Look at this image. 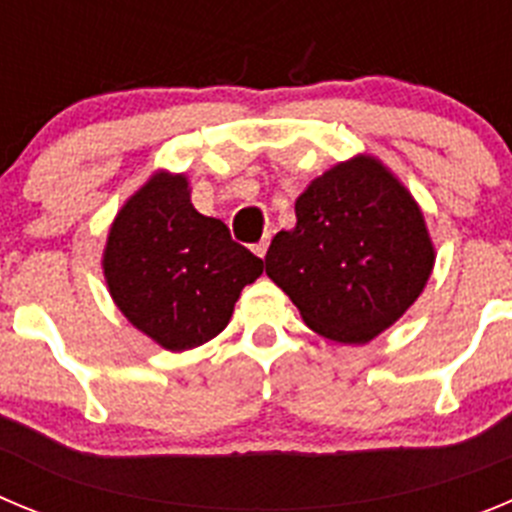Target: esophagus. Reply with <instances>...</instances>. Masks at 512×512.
<instances>
[{"instance_id":"esophagus-1","label":"esophagus","mask_w":512,"mask_h":512,"mask_svg":"<svg viewBox=\"0 0 512 512\" xmlns=\"http://www.w3.org/2000/svg\"><path fill=\"white\" fill-rule=\"evenodd\" d=\"M267 247H270V237H262L260 242H257V245H252V252H255L257 257H265Z\"/></svg>"}]
</instances>
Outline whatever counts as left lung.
I'll return each instance as SVG.
<instances>
[{"label": "left lung", "instance_id": "obj_1", "mask_svg": "<svg viewBox=\"0 0 512 512\" xmlns=\"http://www.w3.org/2000/svg\"><path fill=\"white\" fill-rule=\"evenodd\" d=\"M434 260L411 191L380 160L357 155L308 183L296 227L270 242L265 273L308 329L367 344L416 303Z\"/></svg>", "mask_w": 512, "mask_h": 512}]
</instances>
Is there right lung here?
<instances>
[{
	"label": "right lung",
	"instance_id": "add662e5",
	"mask_svg": "<svg viewBox=\"0 0 512 512\" xmlns=\"http://www.w3.org/2000/svg\"><path fill=\"white\" fill-rule=\"evenodd\" d=\"M101 265L119 311L170 352L224 331L242 288L262 275L227 224L193 209L188 178L165 170L114 216Z\"/></svg>",
	"mask_w": 512,
	"mask_h": 512
}]
</instances>
